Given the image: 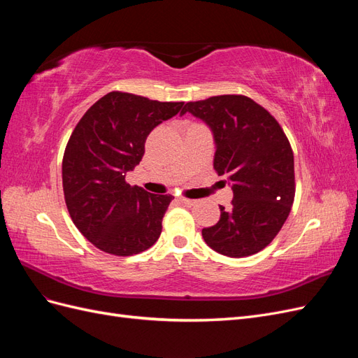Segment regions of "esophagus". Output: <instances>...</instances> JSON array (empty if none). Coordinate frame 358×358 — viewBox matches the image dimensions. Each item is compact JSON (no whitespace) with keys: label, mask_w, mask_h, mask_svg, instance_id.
<instances>
[{"label":"esophagus","mask_w":358,"mask_h":358,"mask_svg":"<svg viewBox=\"0 0 358 358\" xmlns=\"http://www.w3.org/2000/svg\"><path fill=\"white\" fill-rule=\"evenodd\" d=\"M179 201L182 204H187V206H194L197 203V200H191V199H179Z\"/></svg>","instance_id":"1"}]
</instances>
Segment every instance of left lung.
Segmentation results:
<instances>
[{
  "label": "left lung",
  "mask_w": 358,
  "mask_h": 358,
  "mask_svg": "<svg viewBox=\"0 0 358 358\" xmlns=\"http://www.w3.org/2000/svg\"><path fill=\"white\" fill-rule=\"evenodd\" d=\"M187 112L210 127L213 169L233 189L231 208L220 206V221L201 230L204 242L233 258L259 252L282 229L294 201V155L282 127L245 95L189 101L182 115Z\"/></svg>",
  "instance_id": "left-lung-1"
}]
</instances>
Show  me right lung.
Wrapping results in <instances>:
<instances>
[{
    "label": "right lung",
    "instance_id": "add662e5",
    "mask_svg": "<svg viewBox=\"0 0 358 358\" xmlns=\"http://www.w3.org/2000/svg\"><path fill=\"white\" fill-rule=\"evenodd\" d=\"M182 107L113 91L73 129L62 158L64 199L78 230L101 251L128 257L158 241L173 197L131 187L125 175L142 161L149 133Z\"/></svg>",
    "mask_w": 358,
    "mask_h": 358
}]
</instances>
